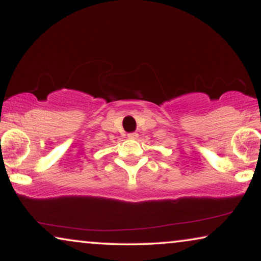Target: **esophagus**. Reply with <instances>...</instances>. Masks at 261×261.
<instances>
[{
  "instance_id": "obj_1",
  "label": "esophagus",
  "mask_w": 261,
  "mask_h": 261,
  "mask_svg": "<svg viewBox=\"0 0 261 261\" xmlns=\"http://www.w3.org/2000/svg\"><path fill=\"white\" fill-rule=\"evenodd\" d=\"M128 138H129V139H137L138 133H135V132H133V133H128Z\"/></svg>"
}]
</instances>
